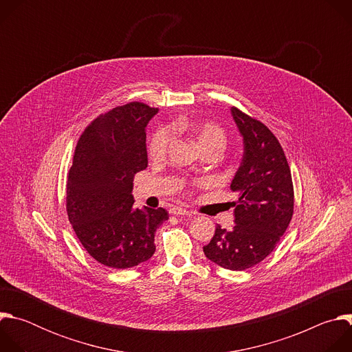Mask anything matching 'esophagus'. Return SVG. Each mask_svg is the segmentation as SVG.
<instances>
[{
  "label": "esophagus",
  "mask_w": 352,
  "mask_h": 352,
  "mask_svg": "<svg viewBox=\"0 0 352 352\" xmlns=\"http://www.w3.org/2000/svg\"><path fill=\"white\" fill-rule=\"evenodd\" d=\"M170 214L173 216H192V212L186 210V209H182V208H178V206H174L170 209Z\"/></svg>",
  "instance_id": "1"
}]
</instances>
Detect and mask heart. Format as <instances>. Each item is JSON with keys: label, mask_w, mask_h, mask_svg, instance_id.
<instances>
[{"label": "heart", "mask_w": 352, "mask_h": 352, "mask_svg": "<svg viewBox=\"0 0 352 352\" xmlns=\"http://www.w3.org/2000/svg\"><path fill=\"white\" fill-rule=\"evenodd\" d=\"M171 129L178 133L190 135L200 148L206 147H220L226 146V132L217 124L213 122H193L186 118L177 120L171 124ZM171 143V132L167 128L157 129L150 138L147 144L148 156L160 160L166 156L168 146Z\"/></svg>", "instance_id": "heart-1"}]
</instances>
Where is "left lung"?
I'll use <instances>...</instances> for the list:
<instances>
[{"mask_svg": "<svg viewBox=\"0 0 352 352\" xmlns=\"http://www.w3.org/2000/svg\"><path fill=\"white\" fill-rule=\"evenodd\" d=\"M243 139L241 166L230 185L236 193L231 230L216 227L206 258L228 270H246L267 258L294 213V186L283 147L261 121L232 107Z\"/></svg>", "mask_w": 352, "mask_h": 352, "instance_id": "obj_1", "label": "left lung"}]
</instances>
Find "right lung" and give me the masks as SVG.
Masks as SVG:
<instances>
[{"instance_id": "1", "label": "right lung", "mask_w": 352, "mask_h": 352, "mask_svg": "<svg viewBox=\"0 0 352 352\" xmlns=\"http://www.w3.org/2000/svg\"><path fill=\"white\" fill-rule=\"evenodd\" d=\"M159 113L129 103L97 117L80 135L67 182V213L87 254L111 269L153 256L166 209L133 208V177L147 167L146 126Z\"/></svg>"}]
</instances>
